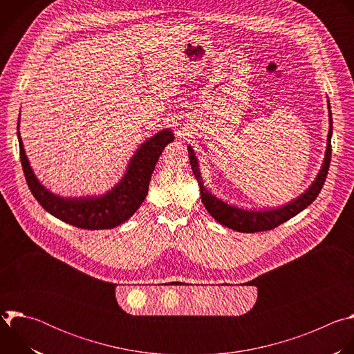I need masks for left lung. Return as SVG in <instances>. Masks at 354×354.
Wrapping results in <instances>:
<instances>
[{
  "label": "left lung",
  "instance_id": "1",
  "mask_svg": "<svg viewBox=\"0 0 354 354\" xmlns=\"http://www.w3.org/2000/svg\"><path fill=\"white\" fill-rule=\"evenodd\" d=\"M328 109H329V133H328V142H326V151H325V158L324 164L321 167V171L313 185L298 196L295 200L290 201L286 206H281L279 209H270V210H243L238 209L235 206L227 205L225 201L220 200L214 194H212L203 183V179H201L200 169H198V162L194 156V151L192 149L190 145H187L189 149V160L192 165V171L194 178L198 182L200 186V196L201 201H203L205 207L207 212L213 216L216 221H218L221 225H225L231 230H235L238 232H259V231H268L279 227L280 224L286 223L287 220L292 218L298 213H301L304 209H307L313 201L317 198L319 194L330 164V156H332V147H330V137H332V113H330V105L328 100Z\"/></svg>",
  "mask_w": 354,
  "mask_h": 354
}]
</instances>
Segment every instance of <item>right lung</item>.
I'll return each mask as SVG.
<instances>
[{
    "label": "right lung",
    "instance_id": "add662e5",
    "mask_svg": "<svg viewBox=\"0 0 354 354\" xmlns=\"http://www.w3.org/2000/svg\"><path fill=\"white\" fill-rule=\"evenodd\" d=\"M19 130V120H18ZM19 156L26 183L39 205L59 220L84 230H109L127 221L141 206L151 175L167 144L174 141L171 129L158 131L140 145L131 157L124 176L109 192L100 196L62 197L47 190L35 176L18 131Z\"/></svg>",
    "mask_w": 354,
    "mask_h": 354
}]
</instances>
